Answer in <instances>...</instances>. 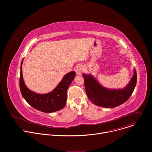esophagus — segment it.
Wrapping results in <instances>:
<instances>
[{
  "label": "esophagus",
  "mask_w": 152,
  "mask_h": 152,
  "mask_svg": "<svg viewBox=\"0 0 152 152\" xmlns=\"http://www.w3.org/2000/svg\"><path fill=\"white\" fill-rule=\"evenodd\" d=\"M76 73L77 75H80L83 72V67L81 65H79L76 67Z\"/></svg>",
  "instance_id": "1"
}]
</instances>
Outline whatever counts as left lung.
<instances>
[{"label":"left lung","instance_id":"obj_1","mask_svg":"<svg viewBox=\"0 0 152 152\" xmlns=\"http://www.w3.org/2000/svg\"><path fill=\"white\" fill-rule=\"evenodd\" d=\"M87 97L94 104L103 107L113 108L125 102L131 96L136 86L137 75L135 69L134 75L126 87L123 89H109L103 86L91 75L82 74Z\"/></svg>","mask_w":152,"mask_h":152}]
</instances>
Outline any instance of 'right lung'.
Segmentation results:
<instances>
[{
    "mask_svg": "<svg viewBox=\"0 0 152 152\" xmlns=\"http://www.w3.org/2000/svg\"><path fill=\"white\" fill-rule=\"evenodd\" d=\"M20 66V89L26 101L35 109L46 113H50L61 110L66 106L67 102V91L74 79L76 73L70 72L65 75L51 92L46 94H38L30 90L25 83L22 74V64Z\"/></svg>",
    "mask_w": 152,
    "mask_h": 152,
    "instance_id": "add662e5",
    "label": "right lung"
}]
</instances>
